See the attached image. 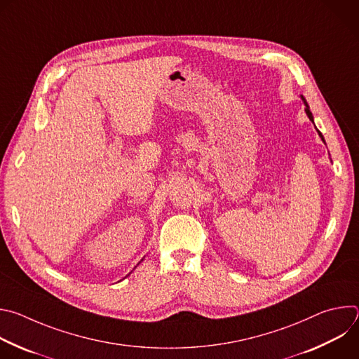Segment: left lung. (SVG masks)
<instances>
[{"mask_svg":"<svg viewBox=\"0 0 359 359\" xmlns=\"http://www.w3.org/2000/svg\"><path fill=\"white\" fill-rule=\"evenodd\" d=\"M301 99H302V102H304V105H305V114H306V116L310 118V121L314 123V116H313V114H311V111H310V107H309V104H306V100H305V97L301 95ZM318 135H320V137L324 140V137H323V135H321V132L318 130Z\"/></svg>","mask_w":359,"mask_h":359,"instance_id":"1","label":"left lung"}]
</instances>
